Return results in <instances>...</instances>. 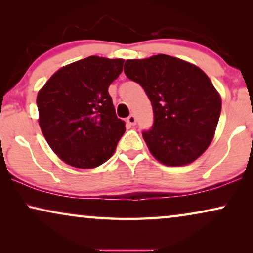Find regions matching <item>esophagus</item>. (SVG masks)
Segmentation results:
<instances>
[{"label": "esophagus", "instance_id": "obj_1", "mask_svg": "<svg viewBox=\"0 0 253 253\" xmlns=\"http://www.w3.org/2000/svg\"><path fill=\"white\" fill-rule=\"evenodd\" d=\"M126 122L129 123L130 126H134V124L137 123V117H136V115H133V114H131V115L126 119Z\"/></svg>", "mask_w": 253, "mask_h": 253}]
</instances>
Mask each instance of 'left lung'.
I'll return each instance as SVG.
<instances>
[{
  "instance_id": "8db88e82",
  "label": "left lung",
  "mask_w": 253,
  "mask_h": 253,
  "mask_svg": "<svg viewBox=\"0 0 253 253\" xmlns=\"http://www.w3.org/2000/svg\"><path fill=\"white\" fill-rule=\"evenodd\" d=\"M124 72L143 86L153 107V126L143 132L151 154L170 167L197 160L212 143L221 113V96L209 76L165 54L126 60Z\"/></svg>"
}]
</instances>
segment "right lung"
I'll list each match as a JSON object with an SVG mask.
<instances>
[{
	"label": "right lung",
	"instance_id": "add662e5",
	"mask_svg": "<svg viewBox=\"0 0 253 253\" xmlns=\"http://www.w3.org/2000/svg\"><path fill=\"white\" fill-rule=\"evenodd\" d=\"M123 63V58H83L58 69L38 93L40 129L65 164L95 168L115 152L126 122L117 119L108 87Z\"/></svg>",
	"mask_w": 253,
	"mask_h": 253
}]
</instances>
